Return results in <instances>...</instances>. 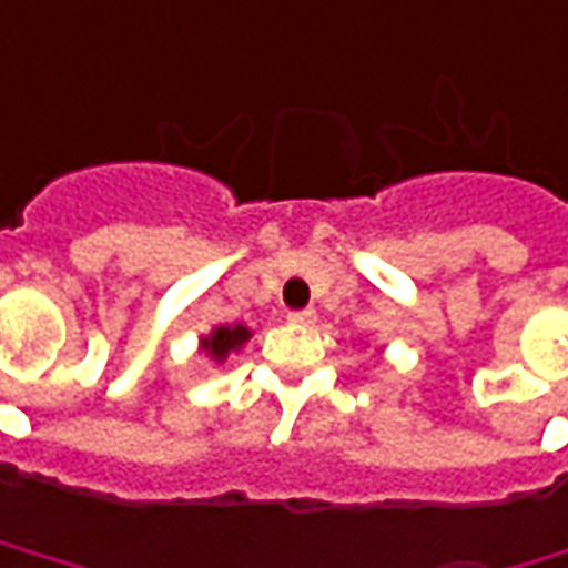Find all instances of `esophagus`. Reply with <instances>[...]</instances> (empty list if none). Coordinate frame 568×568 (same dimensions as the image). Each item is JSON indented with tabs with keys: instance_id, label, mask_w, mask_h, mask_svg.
I'll return each mask as SVG.
<instances>
[{
	"instance_id": "34e87169",
	"label": "esophagus",
	"mask_w": 568,
	"mask_h": 568,
	"mask_svg": "<svg viewBox=\"0 0 568 568\" xmlns=\"http://www.w3.org/2000/svg\"><path fill=\"white\" fill-rule=\"evenodd\" d=\"M288 321L295 323V326H314L317 314H314L311 307H304V311H292V314H288Z\"/></svg>"
}]
</instances>
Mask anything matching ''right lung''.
<instances>
[{
  "instance_id": "obj_1",
  "label": "right lung",
  "mask_w": 568,
  "mask_h": 568,
  "mask_svg": "<svg viewBox=\"0 0 568 568\" xmlns=\"http://www.w3.org/2000/svg\"><path fill=\"white\" fill-rule=\"evenodd\" d=\"M247 339H251V329L242 326V323H235V326H213V333L201 339V348H204L213 362L223 364L225 358H229L232 352H239Z\"/></svg>"
}]
</instances>
